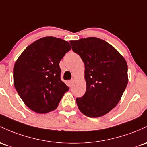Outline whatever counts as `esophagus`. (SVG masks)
<instances>
[{
	"label": "esophagus",
	"instance_id": "esophagus-1",
	"mask_svg": "<svg viewBox=\"0 0 147 147\" xmlns=\"http://www.w3.org/2000/svg\"><path fill=\"white\" fill-rule=\"evenodd\" d=\"M73 82H74V80H71L69 81V84H70V86H72V84H73Z\"/></svg>",
	"mask_w": 147,
	"mask_h": 147
}]
</instances>
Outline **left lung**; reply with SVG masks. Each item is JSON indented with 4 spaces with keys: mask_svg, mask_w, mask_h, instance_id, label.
<instances>
[{
    "mask_svg": "<svg viewBox=\"0 0 147 147\" xmlns=\"http://www.w3.org/2000/svg\"><path fill=\"white\" fill-rule=\"evenodd\" d=\"M70 43L85 65L86 89L76 99L79 109L88 117H102L117 106L126 88V61L114 47L100 38L91 37Z\"/></svg>",
    "mask_w": 147,
    "mask_h": 147,
    "instance_id": "1",
    "label": "left lung"
}]
</instances>
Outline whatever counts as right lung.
Here are the masks:
<instances>
[{
	"label": "right lung",
	"mask_w": 147,
	"mask_h": 147,
	"mask_svg": "<svg viewBox=\"0 0 147 147\" xmlns=\"http://www.w3.org/2000/svg\"><path fill=\"white\" fill-rule=\"evenodd\" d=\"M71 46L65 40L45 37L27 47L14 67V85L26 105L46 114L57 108L68 86L61 80L59 63Z\"/></svg>",
	"instance_id": "add662e5"
}]
</instances>
